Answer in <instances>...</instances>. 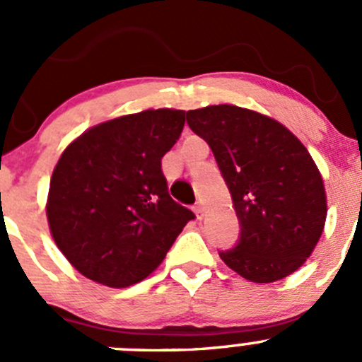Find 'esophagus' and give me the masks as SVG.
<instances>
[{
  "label": "esophagus",
  "instance_id": "1",
  "mask_svg": "<svg viewBox=\"0 0 362 362\" xmlns=\"http://www.w3.org/2000/svg\"><path fill=\"white\" fill-rule=\"evenodd\" d=\"M194 214H196V217H198V218H202V217H203L204 208H203V204H202V203H196V206H194Z\"/></svg>",
  "mask_w": 362,
  "mask_h": 362
}]
</instances>
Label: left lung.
<instances>
[{"instance_id": "8db88e82", "label": "left lung", "mask_w": 362, "mask_h": 362, "mask_svg": "<svg viewBox=\"0 0 362 362\" xmlns=\"http://www.w3.org/2000/svg\"><path fill=\"white\" fill-rule=\"evenodd\" d=\"M218 164L242 226L221 259L255 284L282 280L312 255L327 217L322 175L284 124L235 105L187 112Z\"/></svg>"}]
</instances>
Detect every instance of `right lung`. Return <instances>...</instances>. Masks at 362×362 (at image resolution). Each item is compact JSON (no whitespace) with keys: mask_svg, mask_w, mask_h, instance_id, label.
Segmentation results:
<instances>
[{"mask_svg":"<svg viewBox=\"0 0 362 362\" xmlns=\"http://www.w3.org/2000/svg\"><path fill=\"white\" fill-rule=\"evenodd\" d=\"M185 112L144 110L83 131L57 160L47 221L69 264L107 287H129L163 262L194 218L168 192L163 156L177 144Z\"/></svg>","mask_w":362,"mask_h":362,"instance_id":"add662e5","label":"right lung"}]
</instances>
